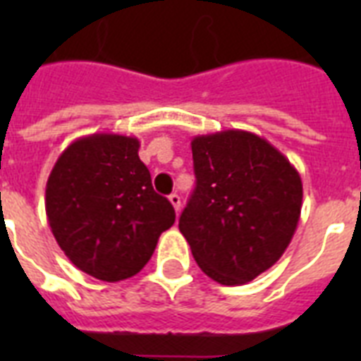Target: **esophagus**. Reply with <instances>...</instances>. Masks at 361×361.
<instances>
[{"instance_id":"obj_1","label":"esophagus","mask_w":361,"mask_h":361,"mask_svg":"<svg viewBox=\"0 0 361 361\" xmlns=\"http://www.w3.org/2000/svg\"><path fill=\"white\" fill-rule=\"evenodd\" d=\"M169 200H170V204L174 206L176 214H180V209H181V197H180V195H178V192H172V195L169 197Z\"/></svg>"}]
</instances>
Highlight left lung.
<instances>
[{
    "label": "left lung",
    "mask_w": 361,
    "mask_h": 361,
    "mask_svg": "<svg viewBox=\"0 0 361 361\" xmlns=\"http://www.w3.org/2000/svg\"><path fill=\"white\" fill-rule=\"evenodd\" d=\"M197 187L180 232L204 274L245 285L286 251L302 212V178L283 153L249 130L191 142Z\"/></svg>",
    "instance_id": "8db88e82"
}]
</instances>
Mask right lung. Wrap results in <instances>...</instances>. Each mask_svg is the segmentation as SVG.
<instances>
[{
  "mask_svg": "<svg viewBox=\"0 0 361 361\" xmlns=\"http://www.w3.org/2000/svg\"><path fill=\"white\" fill-rule=\"evenodd\" d=\"M135 136L95 133L67 146L47 181L48 225L71 262L95 279L136 275L174 225L169 198L153 191Z\"/></svg>",
  "mask_w": 361,
  "mask_h": 361,
  "instance_id": "1",
  "label": "right lung"
}]
</instances>
